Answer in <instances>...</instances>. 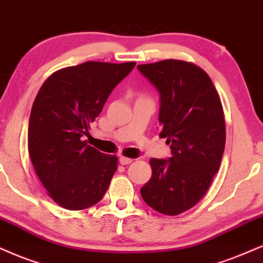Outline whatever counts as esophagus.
<instances>
[{
    "instance_id": "1",
    "label": "esophagus",
    "mask_w": 263,
    "mask_h": 263,
    "mask_svg": "<svg viewBox=\"0 0 263 263\" xmlns=\"http://www.w3.org/2000/svg\"><path fill=\"white\" fill-rule=\"evenodd\" d=\"M119 161H120L121 165H128V164H131V162L134 160H132V159H129V158H125V156H120Z\"/></svg>"
}]
</instances>
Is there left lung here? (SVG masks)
I'll return each instance as SVG.
<instances>
[{"mask_svg":"<svg viewBox=\"0 0 263 263\" xmlns=\"http://www.w3.org/2000/svg\"><path fill=\"white\" fill-rule=\"evenodd\" d=\"M160 95V137L171 158L149 161L152 177L141 188L151 208L176 216L193 208L210 187L226 143L222 104L209 75L193 63L166 59L138 65Z\"/></svg>","mask_w":263,"mask_h":263,"instance_id":"left-lung-1","label":"left lung"}]
</instances>
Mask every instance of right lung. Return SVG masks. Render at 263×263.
Here are the masks:
<instances>
[{"mask_svg": "<svg viewBox=\"0 0 263 263\" xmlns=\"http://www.w3.org/2000/svg\"><path fill=\"white\" fill-rule=\"evenodd\" d=\"M135 65L86 62L55 71L40 88L29 120V154L43 187L62 208L84 210L104 197L118 158L84 138Z\"/></svg>", "mask_w": 263, "mask_h": 263, "instance_id": "right-lung-1", "label": "right lung"}]
</instances>
